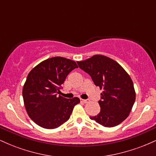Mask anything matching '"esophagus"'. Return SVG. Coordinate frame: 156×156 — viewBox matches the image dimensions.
<instances>
[{"label":"esophagus","instance_id":"obj_1","mask_svg":"<svg viewBox=\"0 0 156 156\" xmlns=\"http://www.w3.org/2000/svg\"><path fill=\"white\" fill-rule=\"evenodd\" d=\"M89 101V100H83V99H80V102H81V103H88Z\"/></svg>","mask_w":156,"mask_h":156}]
</instances>
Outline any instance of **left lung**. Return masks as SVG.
<instances>
[{
	"mask_svg": "<svg viewBox=\"0 0 156 156\" xmlns=\"http://www.w3.org/2000/svg\"><path fill=\"white\" fill-rule=\"evenodd\" d=\"M77 63L91 76L95 86L103 89L98 101L101 112L90 119L108 128L120 124L128 117L136 100L129 75L117 62L103 55H94Z\"/></svg>",
	"mask_w": 156,
	"mask_h": 156,
	"instance_id": "obj_1",
	"label": "left lung"
}]
</instances>
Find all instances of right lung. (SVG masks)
<instances>
[{"label":"right lung","instance_id":"obj_1","mask_svg":"<svg viewBox=\"0 0 156 156\" xmlns=\"http://www.w3.org/2000/svg\"><path fill=\"white\" fill-rule=\"evenodd\" d=\"M76 68V62L56 56L43 61L28 73L23 89V101L36 124L53 129L69 119L80 99H67L58 94L68 74Z\"/></svg>","mask_w":156,"mask_h":156}]
</instances>
